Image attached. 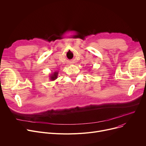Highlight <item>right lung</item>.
Wrapping results in <instances>:
<instances>
[{"mask_svg":"<svg viewBox=\"0 0 146 146\" xmlns=\"http://www.w3.org/2000/svg\"><path fill=\"white\" fill-rule=\"evenodd\" d=\"M58 74V72H55L51 73V74H50V76H49L50 80H51V81L55 80L56 79H57Z\"/></svg>","mask_w":146,"mask_h":146,"instance_id":"1","label":"right lung"}]
</instances>
